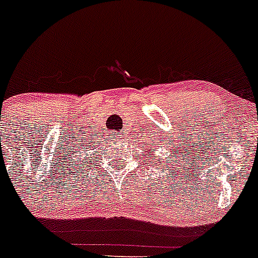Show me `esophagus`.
I'll return each instance as SVG.
<instances>
[{
	"mask_svg": "<svg viewBox=\"0 0 258 258\" xmlns=\"http://www.w3.org/2000/svg\"><path fill=\"white\" fill-rule=\"evenodd\" d=\"M113 137H116V138H124V133H122V132H116V133H113Z\"/></svg>",
	"mask_w": 258,
	"mask_h": 258,
	"instance_id": "34e87169",
	"label": "esophagus"
}]
</instances>
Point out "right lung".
<instances>
[{
	"instance_id": "obj_1",
	"label": "right lung",
	"mask_w": 258,
	"mask_h": 258,
	"mask_svg": "<svg viewBox=\"0 0 258 258\" xmlns=\"http://www.w3.org/2000/svg\"><path fill=\"white\" fill-rule=\"evenodd\" d=\"M89 143H91V142H89Z\"/></svg>"
}]
</instances>
